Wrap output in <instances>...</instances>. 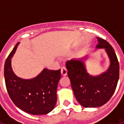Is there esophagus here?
<instances>
[{
    "instance_id": "34e87169",
    "label": "esophagus",
    "mask_w": 124,
    "mask_h": 124,
    "mask_svg": "<svg viewBox=\"0 0 124 124\" xmlns=\"http://www.w3.org/2000/svg\"><path fill=\"white\" fill-rule=\"evenodd\" d=\"M61 75L62 76H66L67 75V70H66V68L62 67L61 68Z\"/></svg>"
}]
</instances>
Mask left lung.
Wrapping results in <instances>:
<instances>
[{
    "label": "left lung",
    "mask_w": 124,
    "mask_h": 124,
    "mask_svg": "<svg viewBox=\"0 0 124 124\" xmlns=\"http://www.w3.org/2000/svg\"><path fill=\"white\" fill-rule=\"evenodd\" d=\"M98 43L96 49L104 48L109 60V66L105 72L98 75L90 74L86 62L90 56L73 58L66 66L68 76L76 98L84 108L100 107L109 101L119 80V63L114 48L106 40L97 37Z\"/></svg>",
    "instance_id": "obj_1"
}]
</instances>
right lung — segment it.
I'll return each mask as SVG.
<instances>
[{"instance_id":"obj_1","label":"right lung","mask_w":124,"mask_h":124,"mask_svg":"<svg viewBox=\"0 0 124 124\" xmlns=\"http://www.w3.org/2000/svg\"><path fill=\"white\" fill-rule=\"evenodd\" d=\"M18 42L10 53L4 68L7 92L13 103L24 112L32 115H45L54 109L57 101V86L60 70L54 71L44 68L39 74L31 79H24L15 74L11 59Z\"/></svg>"}]
</instances>
